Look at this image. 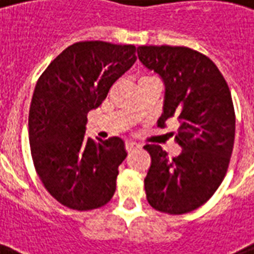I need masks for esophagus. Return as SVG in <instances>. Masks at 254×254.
Here are the masks:
<instances>
[{"label":"esophagus","mask_w":254,"mask_h":254,"mask_svg":"<svg viewBox=\"0 0 254 254\" xmlns=\"http://www.w3.org/2000/svg\"><path fill=\"white\" fill-rule=\"evenodd\" d=\"M136 148H140V145H138V144H136V142H130V141L127 142V152L134 151Z\"/></svg>","instance_id":"obj_1"}]
</instances>
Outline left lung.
Listing matches in <instances>:
<instances>
[{"label":"left lung","mask_w":254,"mask_h":254,"mask_svg":"<svg viewBox=\"0 0 254 254\" xmlns=\"http://www.w3.org/2000/svg\"><path fill=\"white\" fill-rule=\"evenodd\" d=\"M137 56L164 83L159 125L178 118L174 159L146 144L151 168L144 179L146 199L161 213L185 214L206 203L226 175L236 136L232 94L207 56L186 47L142 46Z\"/></svg>","instance_id":"8db88e82"}]
</instances>
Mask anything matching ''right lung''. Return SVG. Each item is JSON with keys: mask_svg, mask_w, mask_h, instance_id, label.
I'll return each instance as SVG.
<instances>
[{"mask_svg": "<svg viewBox=\"0 0 254 254\" xmlns=\"http://www.w3.org/2000/svg\"><path fill=\"white\" fill-rule=\"evenodd\" d=\"M136 59L134 46L75 43L37 80L28 124L32 159L48 192L72 210L98 208L114 195L125 142L93 140L86 122Z\"/></svg>", "mask_w": 254, "mask_h": 254, "instance_id": "obj_1", "label": "right lung"}]
</instances>
